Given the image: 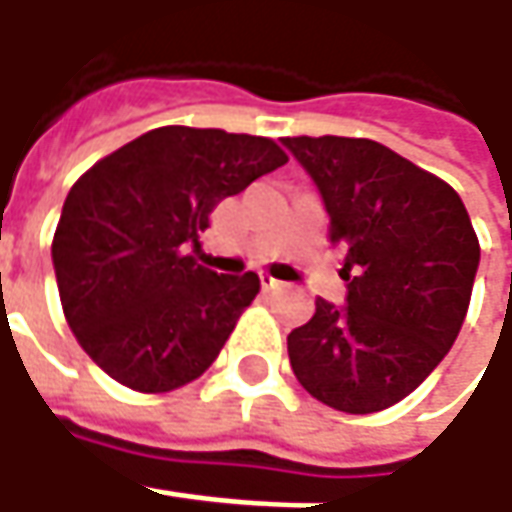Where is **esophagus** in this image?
<instances>
[{
  "instance_id": "obj_1",
  "label": "esophagus",
  "mask_w": 512,
  "mask_h": 512,
  "mask_svg": "<svg viewBox=\"0 0 512 512\" xmlns=\"http://www.w3.org/2000/svg\"><path fill=\"white\" fill-rule=\"evenodd\" d=\"M259 279H262V287H265V290H276V287L282 285V282H279V279H273L267 270H262V273H259Z\"/></svg>"
}]
</instances>
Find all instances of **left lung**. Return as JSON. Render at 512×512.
<instances>
[{
  "label": "left lung",
  "mask_w": 512,
  "mask_h": 512,
  "mask_svg": "<svg viewBox=\"0 0 512 512\" xmlns=\"http://www.w3.org/2000/svg\"><path fill=\"white\" fill-rule=\"evenodd\" d=\"M316 182L330 242L347 250V305L316 299L287 356L313 399L342 413L402 402L462 330L479 239L464 202L439 176L373 139H282Z\"/></svg>",
  "instance_id": "left-lung-1"
}]
</instances>
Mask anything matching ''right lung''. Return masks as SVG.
I'll list each match as a JSON object with an SVG mask.
<instances>
[{"label":"right lung","instance_id":"add662e5","mask_svg":"<svg viewBox=\"0 0 512 512\" xmlns=\"http://www.w3.org/2000/svg\"><path fill=\"white\" fill-rule=\"evenodd\" d=\"M273 139L168 125L99 159L70 187L53 270L73 336L110 379L168 393L216 362L256 273H213L187 247L227 196L282 168Z\"/></svg>","mask_w":512,"mask_h":512}]
</instances>
